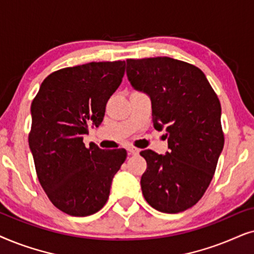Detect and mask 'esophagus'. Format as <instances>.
Here are the masks:
<instances>
[{
  "label": "esophagus",
  "instance_id": "esophagus-1",
  "mask_svg": "<svg viewBox=\"0 0 254 254\" xmlns=\"http://www.w3.org/2000/svg\"><path fill=\"white\" fill-rule=\"evenodd\" d=\"M127 152H129L130 155H134V154L139 153V150H138V148H136V147H129V148H127Z\"/></svg>",
  "mask_w": 254,
  "mask_h": 254
}]
</instances>
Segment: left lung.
<instances>
[{
	"label": "left lung",
	"mask_w": 254,
	"mask_h": 254,
	"mask_svg": "<svg viewBox=\"0 0 254 254\" xmlns=\"http://www.w3.org/2000/svg\"><path fill=\"white\" fill-rule=\"evenodd\" d=\"M127 75L150 96L154 127H166L168 138L166 154L140 152L145 200L167 214L187 210L210 185L224 146L218 97L200 68L168 57L127 59Z\"/></svg>",
	"instance_id": "8db88e82"
}]
</instances>
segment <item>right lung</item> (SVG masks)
Returning <instances> with one entry per match:
<instances>
[{
	"label": "right lung",
	"instance_id": "1",
	"mask_svg": "<svg viewBox=\"0 0 254 254\" xmlns=\"http://www.w3.org/2000/svg\"><path fill=\"white\" fill-rule=\"evenodd\" d=\"M125 62L89 63L53 72L32 101L29 146L47 197L67 215L84 217L107 203L124 148L86 147L90 125L102 123L110 96L120 87Z\"/></svg>",
	"mask_w": 254,
	"mask_h": 254
}]
</instances>
